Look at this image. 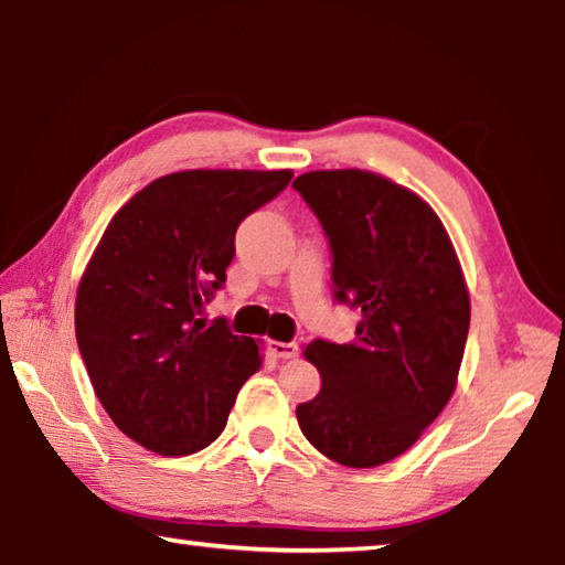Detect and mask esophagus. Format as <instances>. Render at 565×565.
Wrapping results in <instances>:
<instances>
[{
	"label": "esophagus",
	"instance_id": "obj_1",
	"mask_svg": "<svg viewBox=\"0 0 565 565\" xmlns=\"http://www.w3.org/2000/svg\"><path fill=\"white\" fill-rule=\"evenodd\" d=\"M269 351L274 353V359H281V361H286V359H294V356H299V343H294V341H269Z\"/></svg>",
	"mask_w": 565,
	"mask_h": 565
}]
</instances>
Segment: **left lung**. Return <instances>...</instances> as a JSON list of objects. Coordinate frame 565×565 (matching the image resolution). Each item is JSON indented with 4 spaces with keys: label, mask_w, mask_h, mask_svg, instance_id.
<instances>
[{
    "label": "left lung",
    "mask_w": 565,
    "mask_h": 565,
    "mask_svg": "<svg viewBox=\"0 0 565 565\" xmlns=\"http://www.w3.org/2000/svg\"><path fill=\"white\" fill-rule=\"evenodd\" d=\"M291 186L329 236L337 299L361 311L353 341L303 349L321 391L296 418L331 461L388 463L456 391L471 323L461 262L434 209L374 171H306Z\"/></svg>",
    "instance_id": "8db88e82"
}]
</instances>
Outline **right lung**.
I'll list each match as a JSON object with an SVG mask.
<instances>
[{"label":"right lung","instance_id":"add662e5","mask_svg":"<svg viewBox=\"0 0 565 565\" xmlns=\"http://www.w3.org/2000/svg\"><path fill=\"white\" fill-rule=\"evenodd\" d=\"M291 169H186L137 191L104 228L79 279L76 343L104 411L131 441L189 456L224 431L262 343L196 309L226 281L242 218Z\"/></svg>","mask_w":565,"mask_h":565}]
</instances>
